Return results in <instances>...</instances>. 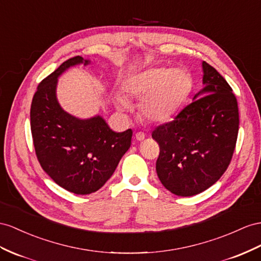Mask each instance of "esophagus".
Returning a JSON list of instances; mask_svg holds the SVG:
<instances>
[{
  "label": "esophagus",
  "mask_w": 261,
  "mask_h": 261,
  "mask_svg": "<svg viewBox=\"0 0 261 261\" xmlns=\"http://www.w3.org/2000/svg\"><path fill=\"white\" fill-rule=\"evenodd\" d=\"M135 138H136L137 141H142V140L145 139V135L143 132H137L135 135Z\"/></svg>",
  "instance_id": "esophagus-1"
}]
</instances>
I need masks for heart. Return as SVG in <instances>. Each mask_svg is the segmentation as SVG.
Returning a JSON list of instances; mask_svg holds the SVG:
<instances>
[{
  "instance_id": "b5f03b06",
  "label": "heart",
  "mask_w": 261,
  "mask_h": 261,
  "mask_svg": "<svg viewBox=\"0 0 261 261\" xmlns=\"http://www.w3.org/2000/svg\"><path fill=\"white\" fill-rule=\"evenodd\" d=\"M193 85L192 75L184 68L154 67L129 77L125 90L131 98L142 100L140 112L144 119L162 123L176 115L191 95ZM116 101L120 108L129 109L121 97Z\"/></svg>"
}]
</instances>
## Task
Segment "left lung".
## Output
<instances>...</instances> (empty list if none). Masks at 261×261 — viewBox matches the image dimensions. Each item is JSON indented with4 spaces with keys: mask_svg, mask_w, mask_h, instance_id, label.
<instances>
[{
    "mask_svg": "<svg viewBox=\"0 0 261 261\" xmlns=\"http://www.w3.org/2000/svg\"><path fill=\"white\" fill-rule=\"evenodd\" d=\"M203 85L173 121L158 126L156 173L177 196H193L215 184L228 168L239 128L238 105L228 83L202 63Z\"/></svg>",
    "mask_w": 261,
    "mask_h": 261,
    "instance_id": "left-lung-1",
    "label": "left lung"
}]
</instances>
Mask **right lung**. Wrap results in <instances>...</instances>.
<instances>
[{"label": "right lung", "mask_w": 261, "mask_h": 261, "mask_svg": "<svg viewBox=\"0 0 261 261\" xmlns=\"http://www.w3.org/2000/svg\"><path fill=\"white\" fill-rule=\"evenodd\" d=\"M76 56L38 85L31 106V130L43 170L63 189L87 195L101 189L131 145L132 130L116 132L101 116L80 119L59 105L58 77L70 67L87 66Z\"/></svg>", "instance_id": "right-lung-1"}]
</instances>
